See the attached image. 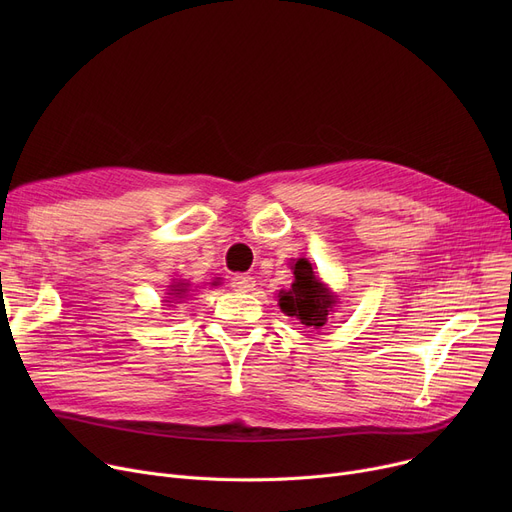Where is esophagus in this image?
<instances>
[{"label": "esophagus", "instance_id": "34e87169", "mask_svg": "<svg viewBox=\"0 0 512 512\" xmlns=\"http://www.w3.org/2000/svg\"><path fill=\"white\" fill-rule=\"evenodd\" d=\"M230 284H232V288H236V290L249 292V290H253V288H255V278L245 276V274H236V276H232Z\"/></svg>", "mask_w": 512, "mask_h": 512}]
</instances>
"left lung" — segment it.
I'll return each mask as SVG.
<instances>
[{
  "label": "left lung",
  "instance_id": "left-lung-1",
  "mask_svg": "<svg viewBox=\"0 0 512 512\" xmlns=\"http://www.w3.org/2000/svg\"><path fill=\"white\" fill-rule=\"evenodd\" d=\"M294 282L290 290H280L278 305L288 317H297L303 326L321 330L328 324V315L334 311L336 294L321 282L307 259L294 261Z\"/></svg>",
  "mask_w": 512,
  "mask_h": 512
}]
</instances>
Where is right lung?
<instances>
[{
	"label": "right lung",
	"mask_w": 512,
	"mask_h": 512,
	"mask_svg": "<svg viewBox=\"0 0 512 512\" xmlns=\"http://www.w3.org/2000/svg\"><path fill=\"white\" fill-rule=\"evenodd\" d=\"M215 284H218V282H213V286H215ZM188 292H191V290H188V282H182V280H180V282L170 284V292H168V294H170V297H172L174 301L180 303L182 299L188 297ZM168 303H170V301H168Z\"/></svg>",
	"instance_id": "add662e5"
}]
</instances>
